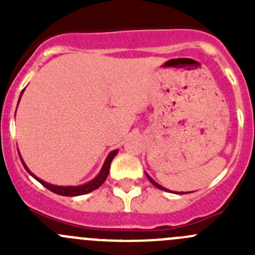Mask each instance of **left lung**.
Instances as JSON below:
<instances>
[{"mask_svg": "<svg viewBox=\"0 0 255 255\" xmlns=\"http://www.w3.org/2000/svg\"><path fill=\"white\" fill-rule=\"evenodd\" d=\"M145 175H146V177H148V179H149V181H150V182H151V184H153V185H154V186H155V187H158V189L163 190V191H170V190L165 189V187H163V186H161V185H159V184H158V182H155V181H154V180H153V179H151V177H150V176H149V175H148V174H146V173H145ZM170 192H171V191H170ZM180 194H185V192H180Z\"/></svg>", "mask_w": 255, "mask_h": 255, "instance_id": "1", "label": "left lung"}]
</instances>
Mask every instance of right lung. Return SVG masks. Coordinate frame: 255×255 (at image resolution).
<instances>
[{"label": "right lung", "instance_id": "obj_1", "mask_svg": "<svg viewBox=\"0 0 255 255\" xmlns=\"http://www.w3.org/2000/svg\"><path fill=\"white\" fill-rule=\"evenodd\" d=\"M23 91L24 90H22V92H20V96H22ZM20 96H19V100H20ZM19 102V101H18ZM118 150L116 149V150H112L111 153L107 155L106 160H105L104 165H102L101 170H100V173L97 174L96 177H94L92 180H90L89 182H86V184H82V185H79V186H58V185H53V184H49V182H45L44 180L39 179L38 176H35L34 174L32 173V171L28 169V166L25 165V163L23 161L22 156H20L19 154V158H20V161H22L23 166H24L25 170L28 171V173L30 174L33 177H34L37 181H39L40 184L43 185V186L47 187L48 190H50L51 192H54V194H58V195H61V196H80V195H85V194H89V192L94 191V190L99 189L100 186H101L102 184L105 182V180L107 179V176H109V173H110V166H111V163L113 160V158H115L116 155H117Z\"/></svg>", "mask_w": 255, "mask_h": 255}]
</instances>
